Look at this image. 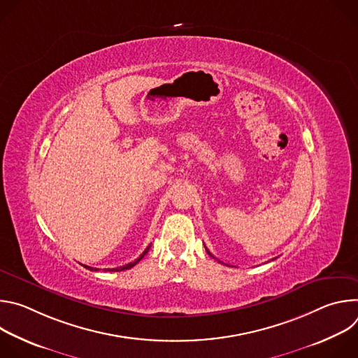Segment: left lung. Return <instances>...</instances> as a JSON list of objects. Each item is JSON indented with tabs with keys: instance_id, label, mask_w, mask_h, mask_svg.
<instances>
[{
	"instance_id": "8db88e82",
	"label": "left lung",
	"mask_w": 358,
	"mask_h": 358,
	"mask_svg": "<svg viewBox=\"0 0 358 358\" xmlns=\"http://www.w3.org/2000/svg\"><path fill=\"white\" fill-rule=\"evenodd\" d=\"M206 249H207V248H206ZM207 252H208V253H210V255H211V257H213V258H214V255H213V253H211V252H210V250H208V249H207ZM218 262H220V261H218ZM221 264H222V262H221Z\"/></svg>"
}]
</instances>
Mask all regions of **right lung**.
<instances>
[{
    "instance_id": "add662e5",
    "label": "right lung",
    "mask_w": 358,
    "mask_h": 358,
    "mask_svg": "<svg viewBox=\"0 0 358 358\" xmlns=\"http://www.w3.org/2000/svg\"><path fill=\"white\" fill-rule=\"evenodd\" d=\"M148 249H150V245L145 248V250L140 255V257L134 261V262H130V264H127V265H123V266H120V268H115V269H103V271H106V272H119V271H126V269H130V268H133L136 264H138L143 258H144V255L148 252ZM85 268H87V269H90V271H99V269H96V268H90V266H86V265H83Z\"/></svg>"
}]
</instances>
